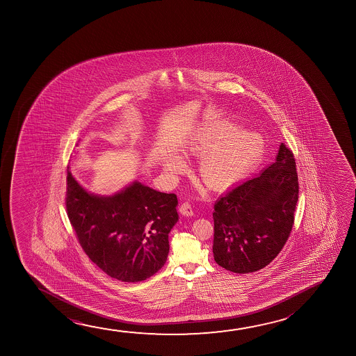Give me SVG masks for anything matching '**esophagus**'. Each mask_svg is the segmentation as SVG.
Masks as SVG:
<instances>
[{
    "label": "esophagus",
    "instance_id": "1",
    "mask_svg": "<svg viewBox=\"0 0 356 356\" xmlns=\"http://www.w3.org/2000/svg\"><path fill=\"white\" fill-rule=\"evenodd\" d=\"M179 210H180L181 214L185 215V216H192L193 215V209H192L190 203H187V202L182 203Z\"/></svg>",
    "mask_w": 356,
    "mask_h": 356
}]
</instances>
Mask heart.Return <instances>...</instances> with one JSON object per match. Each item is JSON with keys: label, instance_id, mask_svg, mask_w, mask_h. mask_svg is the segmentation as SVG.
<instances>
[{"label": "heart", "instance_id": "b5f03b06", "mask_svg": "<svg viewBox=\"0 0 356 356\" xmlns=\"http://www.w3.org/2000/svg\"><path fill=\"white\" fill-rule=\"evenodd\" d=\"M186 149L202 156L198 174L213 190H226L243 180L263 158V137L254 132H238L229 122L203 124L191 136ZM168 174L177 175L185 170V161L179 156H168L163 161Z\"/></svg>", "mask_w": 356, "mask_h": 356}]
</instances>
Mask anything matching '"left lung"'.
<instances>
[{
  "label": "left lung",
  "instance_id": "left-lung-1",
  "mask_svg": "<svg viewBox=\"0 0 356 356\" xmlns=\"http://www.w3.org/2000/svg\"><path fill=\"white\" fill-rule=\"evenodd\" d=\"M299 197L294 154L281 143L276 161L214 205L215 261L234 273L271 263L292 232Z\"/></svg>",
  "mask_w": 356,
  "mask_h": 356
}]
</instances>
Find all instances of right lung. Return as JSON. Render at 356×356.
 Here are the masks:
<instances>
[{"instance_id": "right-lung-1", "label": "right lung", "mask_w": 356, "mask_h": 356, "mask_svg": "<svg viewBox=\"0 0 356 356\" xmlns=\"http://www.w3.org/2000/svg\"><path fill=\"white\" fill-rule=\"evenodd\" d=\"M177 197L140 182L112 197L88 193L67 172L65 208L79 243L108 276L140 282L158 273L177 222Z\"/></svg>"}]
</instances>
